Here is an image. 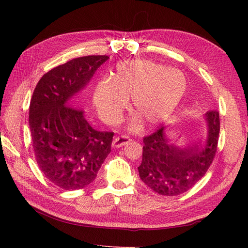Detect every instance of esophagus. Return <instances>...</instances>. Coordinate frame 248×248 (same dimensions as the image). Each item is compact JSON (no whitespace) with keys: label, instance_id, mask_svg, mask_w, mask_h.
Masks as SVG:
<instances>
[{"label":"esophagus","instance_id":"obj_1","mask_svg":"<svg viewBox=\"0 0 248 248\" xmlns=\"http://www.w3.org/2000/svg\"><path fill=\"white\" fill-rule=\"evenodd\" d=\"M131 140V138L128 136H121V137H116L112 140V147L114 148H120L122 146H125L126 144Z\"/></svg>","mask_w":248,"mask_h":248}]
</instances>
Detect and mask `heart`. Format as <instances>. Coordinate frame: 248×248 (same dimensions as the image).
I'll return each mask as SVG.
<instances>
[{"label":"heart","mask_w":248,"mask_h":248,"mask_svg":"<svg viewBox=\"0 0 248 248\" xmlns=\"http://www.w3.org/2000/svg\"><path fill=\"white\" fill-rule=\"evenodd\" d=\"M186 86L181 71L149 60H128L115 67L109 80L103 79L96 85L93 102L103 121L115 125L128 104L127 97L132 95V109L148 125L154 126L174 111ZM140 126L137 118L131 127L138 129Z\"/></svg>","instance_id":"heart-1"}]
</instances>
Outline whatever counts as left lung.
<instances>
[{"label": "left lung", "instance_id": "1", "mask_svg": "<svg viewBox=\"0 0 248 248\" xmlns=\"http://www.w3.org/2000/svg\"><path fill=\"white\" fill-rule=\"evenodd\" d=\"M208 134L198 149H181L164 136L163 127L144 138L142 160L138 168L141 181L161 196L174 197L196 185L205 176L214 159L218 144L219 112L205 115Z\"/></svg>", "mask_w": 248, "mask_h": 248}]
</instances>
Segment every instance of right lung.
<instances>
[{
  "label": "right lung",
  "mask_w": 248,
  "mask_h": 248,
  "mask_svg": "<svg viewBox=\"0 0 248 248\" xmlns=\"http://www.w3.org/2000/svg\"><path fill=\"white\" fill-rule=\"evenodd\" d=\"M108 59H73L44 74L34 90L29 125L36 161L43 175L62 189L92 183L110 152L114 132L93 129L71 101Z\"/></svg>",
  "instance_id": "1"
}]
</instances>
